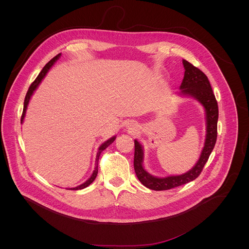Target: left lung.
Instances as JSON below:
<instances>
[{"mask_svg":"<svg viewBox=\"0 0 249 249\" xmlns=\"http://www.w3.org/2000/svg\"><path fill=\"white\" fill-rule=\"evenodd\" d=\"M183 65L185 69L184 78L180 85V94L194 97L205 108L206 112V139L204 147L200 154V157L196 166L180 176H173L168 178H158L150 176L142 167V145L137 140L134 141V170L140 182L143 186L154 191H165L176 188L178 186L189 183L201 174L204 165L209 159V156L213 149L217 136V119H218V107L213 93L210 81L206 74L183 59Z\"/></svg>","mask_w":249,"mask_h":249,"instance_id":"8db88e82","label":"left lung"}]
</instances>
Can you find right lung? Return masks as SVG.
Returning a JSON list of instances; mask_svg holds the SVG:
<instances>
[{"instance_id":"1","label":"right lung","mask_w":249,"mask_h":249,"mask_svg":"<svg viewBox=\"0 0 249 249\" xmlns=\"http://www.w3.org/2000/svg\"><path fill=\"white\" fill-rule=\"evenodd\" d=\"M59 56H60V53H58V54L55 55L53 58H52V59L45 65V67L43 68V70L40 71V73H39L38 76L36 77V80L31 84V86H30V88H29V90H28V93H27V95H26L25 102H24V109H23V113H22V117H21V124L23 123V120H24V118H25L26 110H27V107H28L29 102H30V100H31V97H32L34 91L36 90V87L39 85V83L41 82V80L44 78V76L46 75V73L50 70V68H51V67L53 65V63L59 58ZM115 139H116L115 136L112 137V138H110L108 141L104 142V143L99 147V150H98V153H97V157H96V166H95V170H94L93 175L91 176V178H89L85 183H83V184H81V185H79V186H77V187H75V188H71V190H81V189H84V188L88 187V186L95 180V178H97V175H98V166H99L100 155H101V153L103 152V150H105L109 144H111L112 142L115 141Z\"/></svg>"}]
</instances>
